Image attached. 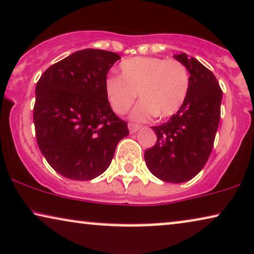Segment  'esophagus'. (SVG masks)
<instances>
[{"instance_id": "34e87169", "label": "esophagus", "mask_w": 254, "mask_h": 254, "mask_svg": "<svg viewBox=\"0 0 254 254\" xmlns=\"http://www.w3.org/2000/svg\"><path fill=\"white\" fill-rule=\"evenodd\" d=\"M127 127H129V131L131 133H135L136 131L139 130V125H136V124H132V123H129L127 124Z\"/></svg>"}]
</instances>
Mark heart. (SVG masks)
Masks as SVG:
<instances>
[{
    "label": "heart",
    "mask_w": 254,
    "mask_h": 254,
    "mask_svg": "<svg viewBox=\"0 0 254 254\" xmlns=\"http://www.w3.org/2000/svg\"><path fill=\"white\" fill-rule=\"evenodd\" d=\"M121 75L105 80V94L110 105L123 115L135 102L140 100L131 112V118L144 122L157 114L169 117L179 111L189 91V72L179 60L136 57L125 59L119 65Z\"/></svg>",
    "instance_id": "1"
}]
</instances>
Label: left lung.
<instances>
[{
	"label": "left lung",
	"instance_id": "obj_1",
	"mask_svg": "<svg viewBox=\"0 0 254 254\" xmlns=\"http://www.w3.org/2000/svg\"><path fill=\"white\" fill-rule=\"evenodd\" d=\"M174 58L190 74L187 98L167 123L151 127L157 140L144 158L157 179L182 183L196 176L208 161L220 122L222 91L215 75L195 58L185 53Z\"/></svg>",
	"mask_w": 254,
	"mask_h": 254
}]
</instances>
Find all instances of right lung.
Listing matches in <instances>:
<instances>
[{"label":"right lung","mask_w":254,"mask_h":254,"mask_svg":"<svg viewBox=\"0 0 254 254\" xmlns=\"http://www.w3.org/2000/svg\"><path fill=\"white\" fill-rule=\"evenodd\" d=\"M121 59L103 50L78 51L47 68L35 87L36 142L60 175L88 181L108 169L127 123L105 94L109 69Z\"/></svg>","instance_id":"obj_1"}]
</instances>
